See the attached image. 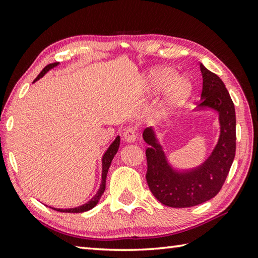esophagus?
<instances>
[{
  "mask_svg": "<svg viewBox=\"0 0 258 258\" xmlns=\"http://www.w3.org/2000/svg\"><path fill=\"white\" fill-rule=\"evenodd\" d=\"M124 141L127 143H134L137 140V130L134 127H127L124 132Z\"/></svg>",
  "mask_w": 258,
  "mask_h": 258,
  "instance_id": "obj_1",
  "label": "esophagus"
}]
</instances>
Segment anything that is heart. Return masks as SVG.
I'll use <instances>...</instances> for the list:
<instances>
[{"instance_id":"b5f03b06","label":"heart","mask_w":258,"mask_h":258,"mask_svg":"<svg viewBox=\"0 0 258 258\" xmlns=\"http://www.w3.org/2000/svg\"><path fill=\"white\" fill-rule=\"evenodd\" d=\"M142 87L146 93H156L164 90L163 109L173 111L184 103L192 92V82L187 76L177 74L176 69L160 66L150 69L142 78Z\"/></svg>"}]
</instances>
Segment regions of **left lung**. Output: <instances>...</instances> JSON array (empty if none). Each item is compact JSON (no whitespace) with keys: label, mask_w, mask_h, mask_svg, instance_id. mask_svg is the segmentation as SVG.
Returning <instances> with one entry per match:
<instances>
[{"label":"left lung","mask_w":258,"mask_h":258,"mask_svg":"<svg viewBox=\"0 0 258 258\" xmlns=\"http://www.w3.org/2000/svg\"><path fill=\"white\" fill-rule=\"evenodd\" d=\"M203 91L200 103L195 109L217 113L220 135L217 143L202 164L192 168H177L169 163L157 130L143 131L148 171L147 182L158 202L165 206L185 208L197 206L220 192L235 156V110L224 83L216 74L200 63Z\"/></svg>","instance_id":"8db88e82"}]
</instances>
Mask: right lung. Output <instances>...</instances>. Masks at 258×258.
<instances>
[{
  "label": "right lung",
  "mask_w": 258,
  "mask_h": 258,
  "mask_svg": "<svg viewBox=\"0 0 258 258\" xmlns=\"http://www.w3.org/2000/svg\"><path fill=\"white\" fill-rule=\"evenodd\" d=\"M56 66H59V62H54V63L47 64V66L40 73V75H38L36 78H35V81L33 83H35L36 81L40 80V78H42L43 76H44L47 72H50L51 69H53ZM119 143H120V138L119 137H116V139L113 140L111 145L108 147V149L103 154L102 160H101L102 161L101 184H100V187H99V190L97 191V194H95L93 197L89 200V202L85 203L84 205H81V206L74 207V208H55V207H51V206H49V207L52 208V209H54V211H56V212H61V213H84V212L90 211V209H92L93 207L97 206V204L99 203L100 198H101V196L103 195L104 190H106L107 174H108V171H109V167H110V165H111V161L113 159V157H115V155L117 154V151H118Z\"/></svg>",
  "instance_id": "1"
}]
</instances>
